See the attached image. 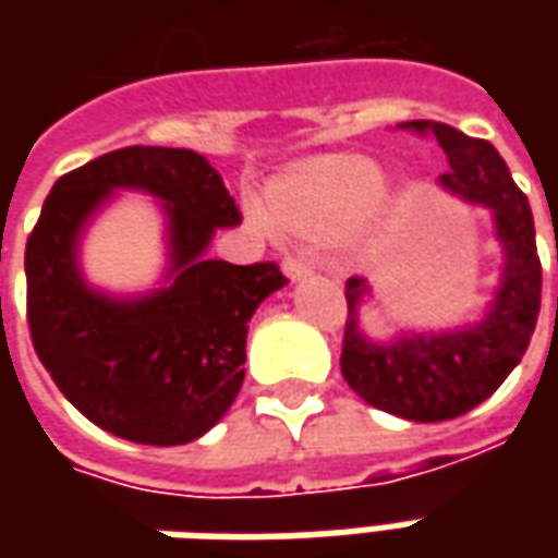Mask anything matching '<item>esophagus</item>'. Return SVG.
<instances>
[{"label": "esophagus", "mask_w": 558, "mask_h": 558, "mask_svg": "<svg viewBox=\"0 0 558 558\" xmlns=\"http://www.w3.org/2000/svg\"><path fill=\"white\" fill-rule=\"evenodd\" d=\"M283 271L290 275L292 280L295 278H304V275H311L314 271V263L307 259V256H299V254H290L283 259Z\"/></svg>", "instance_id": "1"}]
</instances>
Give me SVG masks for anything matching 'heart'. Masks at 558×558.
I'll list each match as a JSON object with an SVG mask.
<instances>
[{"label": "heart", "mask_w": 558, "mask_h": 558, "mask_svg": "<svg viewBox=\"0 0 558 558\" xmlns=\"http://www.w3.org/2000/svg\"><path fill=\"white\" fill-rule=\"evenodd\" d=\"M383 187L386 175L374 160H311L268 187V218L304 235H338L376 206Z\"/></svg>", "instance_id": "b5f03b06"}]
</instances>
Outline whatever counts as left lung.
<instances>
[{
	"instance_id": "left-lung-1",
	"label": "left lung",
	"mask_w": 558,
	"mask_h": 558,
	"mask_svg": "<svg viewBox=\"0 0 558 558\" xmlns=\"http://www.w3.org/2000/svg\"><path fill=\"white\" fill-rule=\"evenodd\" d=\"M442 146L448 172L442 184L496 215L505 251L502 287L484 323L451 335H412L395 343H371L359 331L364 278L347 280V328L340 347L343 379L371 407L410 421H448L466 415L502 386L526 352L541 311V259L526 194L511 179L487 140L466 137L442 122H410ZM558 263V251H556Z\"/></svg>"
}]
</instances>
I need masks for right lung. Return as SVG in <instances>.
Segmentation results:
<instances>
[{
    "label": "right lung",
    "mask_w": 558,
    "mask_h": 558,
    "mask_svg": "<svg viewBox=\"0 0 558 558\" xmlns=\"http://www.w3.org/2000/svg\"><path fill=\"white\" fill-rule=\"evenodd\" d=\"M113 186H143L171 215L177 280L140 303L95 296L73 263L78 227ZM239 220L220 175L191 148H116L53 184L26 242V319L47 374L92 424L128 442L184 445L230 410L247 323L287 283L278 263L203 256L211 232Z\"/></svg>",
    "instance_id": "right-lung-1"
}]
</instances>
